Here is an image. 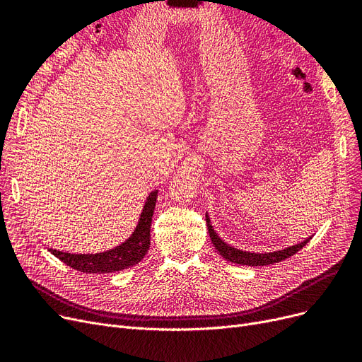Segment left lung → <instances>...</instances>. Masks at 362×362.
Instances as JSON below:
<instances>
[{
    "label": "left lung",
    "instance_id": "left-lung-1",
    "mask_svg": "<svg viewBox=\"0 0 362 362\" xmlns=\"http://www.w3.org/2000/svg\"><path fill=\"white\" fill-rule=\"evenodd\" d=\"M205 221H206L208 234H210V238H211V243H213L214 249L226 261L234 262V264H240V266H254V267H257V266H269V264H273V262H279L282 259L290 258L291 255H294L296 252L300 250L313 238V235H311L308 238L302 240V242H299V243H294V245L287 246L284 249L273 250V252H261V254H259V252H247V250H242V249H237L231 245H228L214 231V228L211 225L210 216H208V213H205Z\"/></svg>",
    "mask_w": 362,
    "mask_h": 362
}]
</instances>
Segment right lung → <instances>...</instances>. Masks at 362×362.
<instances>
[{"label":"right lung","mask_w":362,"mask_h":362,"mask_svg":"<svg viewBox=\"0 0 362 362\" xmlns=\"http://www.w3.org/2000/svg\"><path fill=\"white\" fill-rule=\"evenodd\" d=\"M158 190L151 192L139 217L137 226L122 245L100 254H69L57 249H48L64 264L83 273H113L136 266L144 259L151 245V222L157 202Z\"/></svg>","instance_id":"1"}]
</instances>
